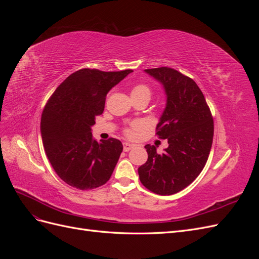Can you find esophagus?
<instances>
[{"label": "esophagus", "mask_w": 259, "mask_h": 259, "mask_svg": "<svg viewBox=\"0 0 259 259\" xmlns=\"http://www.w3.org/2000/svg\"><path fill=\"white\" fill-rule=\"evenodd\" d=\"M134 147H135V145L128 144V143H124V144H123V150H124L125 152H127V151H130L131 149H133Z\"/></svg>", "instance_id": "esophagus-1"}]
</instances>
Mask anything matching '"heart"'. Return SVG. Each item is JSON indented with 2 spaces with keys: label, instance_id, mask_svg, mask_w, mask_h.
I'll use <instances>...</instances> for the list:
<instances>
[{
  "label": "heart",
  "instance_id": "b5f03b06",
  "mask_svg": "<svg viewBox=\"0 0 259 259\" xmlns=\"http://www.w3.org/2000/svg\"><path fill=\"white\" fill-rule=\"evenodd\" d=\"M131 96H147V97L150 98L151 92H150V89H149L147 85L137 84L132 89ZM140 126H142V124H140L139 122H136L134 124H132L131 128L125 130V133H126V135H128V136H133V135H134L135 131H137Z\"/></svg>",
  "mask_w": 259,
  "mask_h": 259
}]
</instances>
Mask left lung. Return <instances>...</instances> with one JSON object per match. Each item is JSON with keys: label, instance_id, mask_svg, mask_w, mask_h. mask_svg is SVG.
<instances>
[{"label": "left lung", "instance_id": "8db88e82", "mask_svg": "<svg viewBox=\"0 0 259 259\" xmlns=\"http://www.w3.org/2000/svg\"><path fill=\"white\" fill-rule=\"evenodd\" d=\"M145 72L163 86L166 95L156 135L167 139L168 147L159 154L154 146L146 145L148 160L138 168V175L147 189L169 195L189 186L205 166L214 122L204 95L190 77L167 67Z\"/></svg>", "mask_w": 259, "mask_h": 259}]
</instances>
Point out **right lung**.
<instances>
[{
  "instance_id": "right-lung-1",
  "label": "right lung",
  "mask_w": 259,
  "mask_h": 259,
  "mask_svg": "<svg viewBox=\"0 0 259 259\" xmlns=\"http://www.w3.org/2000/svg\"><path fill=\"white\" fill-rule=\"evenodd\" d=\"M131 72L81 69L69 75L46 104L41 117L44 150L69 186L89 190L110 179L123 145L115 138L97 142L92 126L104 112L109 91Z\"/></svg>"
}]
</instances>
